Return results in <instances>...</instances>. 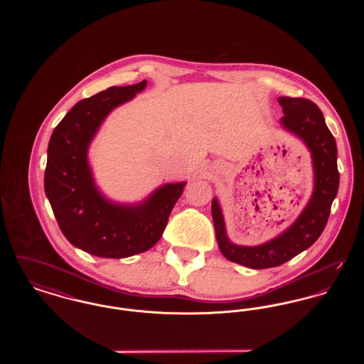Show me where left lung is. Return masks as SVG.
Segmentation results:
<instances>
[{"label": "left lung", "mask_w": 364, "mask_h": 364, "mask_svg": "<svg viewBox=\"0 0 364 364\" xmlns=\"http://www.w3.org/2000/svg\"><path fill=\"white\" fill-rule=\"evenodd\" d=\"M278 102L284 112L279 120L282 127L301 139L311 151L314 192L310 202L292 225L276 239L255 247L237 245L228 239L220 203L217 198L213 199L211 214L223 255L250 269L276 267L311 247L328 224L330 208L340 183L336 139L321 109L306 98L279 97Z\"/></svg>", "instance_id": "obj_1"}]
</instances>
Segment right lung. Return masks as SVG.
Instances as JSON below:
<instances>
[{
    "label": "right lung",
    "mask_w": 364,
    "mask_h": 364,
    "mask_svg": "<svg viewBox=\"0 0 364 364\" xmlns=\"http://www.w3.org/2000/svg\"><path fill=\"white\" fill-rule=\"evenodd\" d=\"M110 87L75 105L54 128L48 147L45 192L70 244L101 258H127L156 244L187 183L165 184L139 205L107 200L95 187L87 159L105 117L144 90Z\"/></svg>",
    "instance_id": "right-lung-1"
}]
</instances>
